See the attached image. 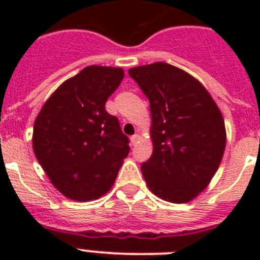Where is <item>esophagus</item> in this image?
I'll return each instance as SVG.
<instances>
[{
  "label": "esophagus",
  "mask_w": 260,
  "mask_h": 260,
  "mask_svg": "<svg viewBox=\"0 0 260 260\" xmlns=\"http://www.w3.org/2000/svg\"><path fill=\"white\" fill-rule=\"evenodd\" d=\"M139 139H141V137H139V135H138V134H134V135H133V137L130 138V141H132V144H133V146H135V144L138 143V141H139Z\"/></svg>",
  "instance_id": "1"
}]
</instances>
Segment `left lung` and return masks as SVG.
<instances>
[{
    "instance_id": "8db88e82",
    "label": "left lung",
    "mask_w": 260,
    "mask_h": 260,
    "mask_svg": "<svg viewBox=\"0 0 260 260\" xmlns=\"http://www.w3.org/2000/svg\"><path fill=\"white\" fill-rule=\"evenodd\" d=\"M128 74L150 100L153 152L141 167L148 189L162 201L187 203L219 169L226 144L222 114L198 79L165 62Z\"/></svg>"
}]
</instances>
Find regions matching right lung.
<instances>
[{"label":"right lung","mask_w":260,"mask_h":260,"mask_svg":"<svg viewBox=\"0 0 260 260\" xmlns=\"http://www.w3.org/2000/svg\"><path fill=\"white\" fill-rule=\"evenodd\" d=\"M123 77L121 68L87 66L65 80L36 117L34 152L66 198L88 202L107 194L128 155V138L105 110Z\"/></svg>","instance_id":"1"}]
</instances>
